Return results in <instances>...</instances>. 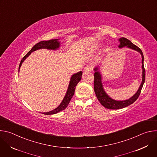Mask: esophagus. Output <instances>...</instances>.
I'll use <instances>...</instances> for the list:
<instances>
[{
	"label": "esophagus",
	"mask_w": 157,
	"mask_h": 157,
	"mask_svg": "<svg viewBox=\"0 0 157 157\" xmlns=\"http://www.w3.org/2000/svg\"><path fill=\"white\" fill-rule=\"evenodd\" d=\"M93 70V68L91 66H86L84 69V73H87L89 72H90Z\"/></svg>",
	"instance_id": "esophagus-1"
}]
</instances>
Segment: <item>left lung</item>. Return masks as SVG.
<instances>
[{
	"instance_id": "obj_1",
	"label": "left lung",
	"mask_w": 157,
	"mask_h": 157,
	"mask_svg": "<svg viewBox=\"0 0 157 157\" xmlns=\"http://www.w3.org/2000/svg\"><path fill=\"white\" fill-rule=\"evenodd\" d=\"M120 44L119 45V48H123L124 47H127V48H131L132 50H134L136 51H137L139 52L142 55V83L138 89L137 93L134 94L132 98L127 100L125 101H116L114 100L112 98H110L105 92L103 88L102 80H101V75L100 73L98 71V68H95L94 71H96L94 74V89L95 94L97 96L98 99L100 102V103L105 108L108 109H119L122 108H124L132 104H133L135 102L138 98L139 97L142 89L143 87V85L145 81V70L144 68V55L142 52V50L135 44H133L129 40L125 38H121L119 40Z\"/></svg>"
}]
</instances>
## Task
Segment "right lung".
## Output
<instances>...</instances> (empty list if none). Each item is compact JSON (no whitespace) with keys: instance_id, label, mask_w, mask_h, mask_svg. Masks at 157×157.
<instances>
[{"instance_id":"1","label":"right lung","mask_w":157,"mask_h":157,"mask_svg":"<svg viewBox=\"0 0 157 157\" xmlns=\"http://www.w3.org/2000/svg\"><path fill=\"white\" fill-rule=\"evenodd\" d=\"M58 39H55V40H48V41H40L39 43H36L35 45H34L33 47V48L24 56V57L21 59L20 65H19V68H18V72H19V70L20 66L22 64V63L24 62V61L31 54L32 52L39 50V49H41V48H46V49H48V50H56L59 47L60 43L59 41H58ZM82 71H79L76 74H74L70 79V84H69V86L68 88V90H67L66 94L63 99V100L62 101L61 103L59 104V105L56 107V109H53L52 111L48 112V113H43V114L45 115H52V114H56L59 112L64 110L67 106L68 105L72 97L73 96L74 94H75V91L76 89V86L77 85V84L81 81V76H82Z\"/></svg>"}]
</instances>
